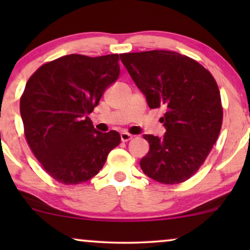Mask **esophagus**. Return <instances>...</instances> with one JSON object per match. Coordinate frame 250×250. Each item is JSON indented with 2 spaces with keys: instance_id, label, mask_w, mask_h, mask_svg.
I'll return each instance as SVG.
<instances>
[{
  "instance_id": "esophagus-1",
  "label": "esophagus",
  "mask_w": 250,
  "mask_h": 250,
  "mask_svg": "<svg viewBox=\"0 0 250 250\" xmlns=\"http://www.w3.org/2000/svg\"><path fill=\"white\" fill-rule=\"evenodd\" d=\"M132 138H133V135L129 134V133H127V132H123V133H121V139H122L123 142H127V141H129V140H131Z\"/></svg>"
}]
</instances>
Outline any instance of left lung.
<instances>
[{"label": "left lung", "instance_id": "obj_1", "mask_svg": "<svg viewBox=\"0 0 250 250\" xmlns=\"http://www.w3.org/2000/svg\"><path fill=\"white\" fill-rule=\"evenodd\" d=\"M121 60L151 109L163 108L166 133L143 135L149 152L140 162L150 179L179 184L197 173L220 135L221 94L206 68L173 51L123 53Z\"/></svg>", "mask_w": 250, "mask_h": 250}]
</instances>
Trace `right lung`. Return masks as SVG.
<instances>
[{
  "label": "right lung",
  "mask_w": 250,
  "mask_h": 250,
  "mask_svg": "<svg viewBox=\"0 0 250 250\" xmlns=\"http://www.w3.org/2000/svg\"><path fill=\"white\" fill-rule=\"evenodd\" d=\"M118 54H68L41 66L20 98L26 141L44 170L62 184L91 180L121 143L98 132L88 114L119 76Z\"/></svg>",
  "instance_id": "1"
}]
</instances>
